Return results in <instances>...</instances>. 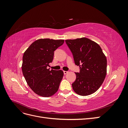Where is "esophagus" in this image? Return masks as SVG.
<instances>
[{
    "label": "esophagus",
    "instance_id": "1",
    "mask_svg": "<svg viewBox=\"0 0 128 128\" xmlns=\"http://www.w3.org/2000/svg\"><path fill=\"white\" fill-rule=\"evenodd\" d=\"M68 72H67V71H64V75H66V74H67Z\"/></svg>",
    "mask_w": 128,
    "mask_h": 128
}]
</instances>
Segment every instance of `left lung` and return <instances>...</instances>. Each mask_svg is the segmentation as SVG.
Listing matches in <instances>:
<instances>
[{
	"label": "left lung",
	"mask_w": 128,
	"mask_h": 128,
	"mask_svg": "<svg viewBox=\"0 0 128 128\" xmlns=\"http://www.w3.org/2000/svg\"><path fill=\"white\" fill-rule=\"evenodd\" d=\"M75 64L79 66L80 72L72 84L74 91L86 96L95 92L102 86L107 72V59L100 46L87 38L66 40Z\"/></svg>",
	"instance_id": "1"
}]
</instances>
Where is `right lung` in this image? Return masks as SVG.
<instances>
[{"mask_svg":"<svg viewBox=\"0 0 128 128\" xmlns=\"http://www.w3.org/2000/svg\"><path fill=\"white\" fill-rule=\"evenodd\" d=\"M64 40L40 39L30 45L23 56L22 70L32 90L42 96L48 97L57 92L64 72L50 68L54 52L64 44Z\"/></svg>","mask_w":128,"mask_h":128,"instance_id":"right-lung-1","label":"right lung"}]
</instances>
